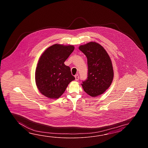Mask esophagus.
<instances>
[{"label": "esophagus", "mask_w": 148, "mask_h": 148, "mask_svg": "<svg viewBox=\"0 0 148 148\" xmlns=\"http://www.w3.org/2000/svg\"><path fill=\"white\" fill-rule=\"evenodd\" d=\"M75 80H76V81H78L79 80V75H75Z\"/></svg>", "instance_id": "obj_1"}]
</instances>
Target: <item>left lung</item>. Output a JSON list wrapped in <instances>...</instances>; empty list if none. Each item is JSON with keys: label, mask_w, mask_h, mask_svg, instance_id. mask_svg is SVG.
<instances>
[{"label": "left lung", "mask_w": 148, "mask_h": 148, "mask_svg": "<svg viewBox=\"0 0 148 148\" xmlns=\"http://www.w3.org/2000/svg\"><path fill=\"white\" fill-rule=\"evenodd\" d=\"M87 58V78L82 81L84 91L92 97L104 93L114 77L112 63L107 52L100 44L89 42L79 47Z\"/></svg>", "instance_id": "1"}]
</instances>
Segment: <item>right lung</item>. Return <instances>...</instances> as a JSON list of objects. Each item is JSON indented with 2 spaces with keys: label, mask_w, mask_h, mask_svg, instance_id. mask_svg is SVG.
Segmentation results:
<instances>
[{
  "label": "right lung",
  "mask_w": 148,
  "mask_h": 148,
  "mask_svg": "<svg viewBox=\"0 0 148 148\" xmlns=\"http://www.w3.org/2000/svg\"><path fill=\"white\" fill-rule=\"evenodd\" d=\"M73 45L54 44L44 51L38 60L35 81L41 94L49 98H58L68 84L75 79L64 61L72 53Z\"/></svg>",
  "instance_id": "1"
}]
</instances>
